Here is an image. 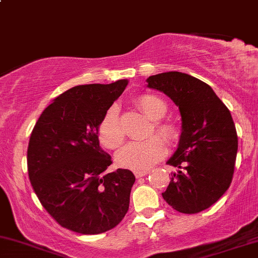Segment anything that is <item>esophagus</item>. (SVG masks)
Returning <instances> with one entry per match:
<instances>
[{"label": "esophagus", "instance_id": "1", "mask_svg": "<svg viewBox=\"0 0 258 258\" xmlns=\"http://www.w3.org/2000/svg\"><path fill=\"white\" fill-rule=\"evenodd\" d=\"M134 173H135L136 178H141V177L146 176V174H148L149 172L148 171H134Z\"/></svg>", "mask_w": 258, "mask_h": 258}]
</instances>
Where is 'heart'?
<instances>
[{"label":"heart","instance_id":"heart-1","mask_svg":"<svg viewBox=\"0 0 258 258\" xmlns=\"http://www.w3.org/2000/svg\"><path fill=\"white\" fill-rule=\"evenodd\" d=\"M136 106L149 119L153 120V129L167 144H172L179 135L176 124L171 120H163L167 113V104L153 94H142L136 99ZM153 134V130L149 135ZM98 138L105 147L110 149L118 148L123 144L124 133L120 128L118 112L116 106H111L104 113L98 125ZM166 153L164 142L158 138H149L144 141L130 142L120 149L116 155V161L119 166L133 170H146L158 163Z\"/></svg>","mask_w":258,"mask_h":258}]
</instances>
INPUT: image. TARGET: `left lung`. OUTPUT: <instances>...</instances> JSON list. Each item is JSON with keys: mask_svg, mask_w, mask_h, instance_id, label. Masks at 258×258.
<instances>
[{"mask_svg": "<svg viewBox=\"0 0 258 258\" xmlns=\"http://www.w3.org/2000/svg\"><path fill=\"white\" fill-rule=\"evenodd\" d=\"M146 81L171 98L182 117L178 147L167 160L177 171L164 200L185 214L205 211L226 192L233 177L238 138L231 112L211 86L185 73H161Z\"/></svg>", "mask_w": 258, "mask_h": 258, "instance_id": "8db88e82", "label": "left lung"}]
</instances>
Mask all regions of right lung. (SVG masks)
<instances>
[{
    "instance_id": "right-lung-1",
    "label": "right lung",
    "mask_w": 258,
    "mask_h": 258,
    "mask_svg": "<svg viewBox=\"0 0 258 258\" xmlns=\"http://www.w3.org/2000/svg\"><path fill=\"white\" fill-rule=\"evenodd\" d=\"M128 80L75 86L53 99L38 118L28 142V177L41 206L62 227L99 234L119 224L129 209L135 176L107 173L111 155L98 138L104 113Z\"/></svg>"
}]
</instances>
